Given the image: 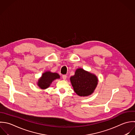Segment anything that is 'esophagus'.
Wrapping results in <instances>:
<instances>
[{"mask_svg": "<svg viewBox=\"0 0 135 135\" xmlns=\"http://www.w3.org/2000/svg\"><path fill=\"white\" fill-rule=\"evenodd\" d=\"M62 79H63L64 80H65V79L67 78V75H63L62 76Z\"/></svg>", "mask_w": 135, "mask_h": 135, "instance_id": "1", "label": "esophagus"}]
</instances>
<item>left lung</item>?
<instances>
[{"label":"left lung","instance_id":"left-lung-1","mask_svg":"<svg viewBox=\"0 0 135 135\" xmlns=\"http://www.w3.org/2000/svg\"><path fill=\"white\" fill-rule=\"evenodd\" d=\"M70 81L75 92L80 96L91 95L97 84V77L81 68L76 70L75 75L71 77Z\"/></svg>","mask_w":135,"mask_h":135}]
</instances>
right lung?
<instances>
[{
    "mask_svg": "<svg viewBox=\"0 0 135 135\" xmlns=\"http://www.w3.org/2000/svg\"><path fill=\"white\" fill-rule=\"evenodd\" d=\"M59 78L60 76L58 74L47 71L42 74V77L38 80V85L41 89L47 88L54 80Z\"/></svg>",
    "mask_w": 135,
    "mask_h": 135,
    "instance_id": "1",
    "label": "right lung"
}]
</instances>
